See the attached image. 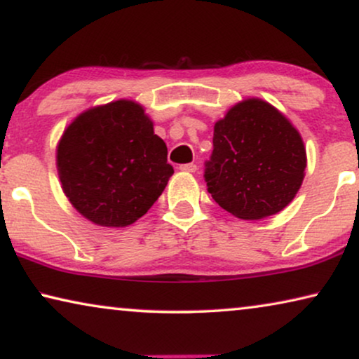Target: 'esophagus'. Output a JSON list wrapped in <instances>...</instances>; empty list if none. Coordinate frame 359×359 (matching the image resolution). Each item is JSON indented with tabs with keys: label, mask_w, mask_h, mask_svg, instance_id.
Segmentation results:
<instances>
[{
	"label": "esophagus",
	"mask_w": 359,
	"mask_h": 359,
	"mask_svg": "<svg viewBox=\"0 0 359 359\" xmlns=\"http://www.w3.org/2000/svg\"><path fill=\"white\" fill-rule=\"evenodd\" d=\"M180 170L186 171V173H194V171L198 170V166H196L194 163H186V165H181Z\"/></svg>",
	"instance_id": "obj_1"
}]
</instances>
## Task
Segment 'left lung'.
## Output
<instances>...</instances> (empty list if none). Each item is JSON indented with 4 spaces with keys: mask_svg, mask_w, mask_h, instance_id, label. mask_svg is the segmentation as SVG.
Returning <instances> with one entry per match:
<instances>
[{
    "mask_svg": "<svg viewBox=\"0 0 359 359\" xmlns=\"http://www.w3.org/2000/svg\"><path fill=\"white\" fill-rule=\"evenodd\" d=\"M204 180L215 203L257 220L283 210L301 188L306 149L286 117L262 100L238 102L215 122Z\"/></svg>",
    "mask_w": 359,
    "mask_h": 359,
    "instance_id": "left-lung-1",
    "label": "left lung"
}]
</instances>
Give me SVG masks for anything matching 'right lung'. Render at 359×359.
Segmentation results:
<instances>
[{"label": "right lung", "mask_w": 359, "mask_h": 359, "mask_svg": "<svg viewBox=\"0 0 359 359\" xmlns=\"http://www.w3.org/2000/svg\"><path fill=\"white\" fill-rule=\"evenodd\" d=\"M142 106L116 101L83 112L57 149L63 193L78 212L104 227H126L163 193L173 166Z\"/></svg>", "instance_id": "obj_1"}]
</instances>
